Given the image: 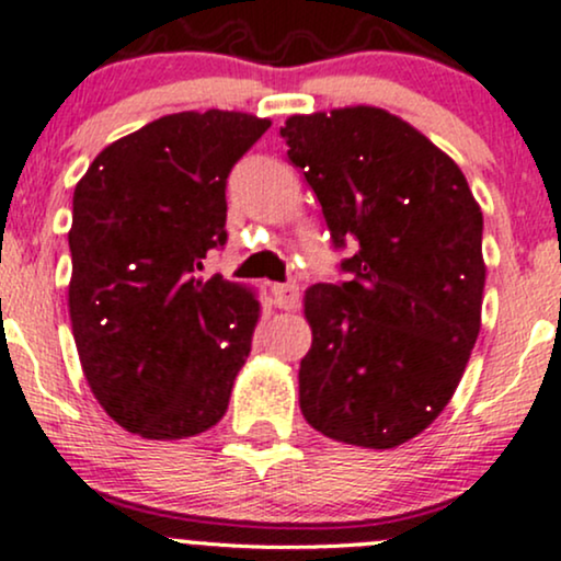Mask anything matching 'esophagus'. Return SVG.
Masks as SVG:
<instances>
[{"mask_svg": "<svg viewBox=\"0 0 561 561\" xmlns=\"http://www.w3.org/2000/svg\"><path fill=\"white\" fill-rule=\"evenodd\" d=\"M268 293H272V300L276 308H285V311H289V308L298 306V287L295 285H272L268 287Z\"/></svg>", "mask_w": 561, "mask_h": 561, "instance_id": "34e87169", "label": "esophagus"}]
</instances>
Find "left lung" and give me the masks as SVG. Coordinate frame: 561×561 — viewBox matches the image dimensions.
<instances>
[{
  "mask_svg": "<svg viewBox=\"0 0 561 561\" xmlns=\"http://www.w3.org/2000/svg\"><path fill=\"white\" fill-rule=\"evenodd\" d=\"M302 171L347 282L306 289L300 411L332 440L396 448L446 409L480 334L482 214L465 173L382 107L289 115Z\"/></svg>",
  "mask_w": 561,
  "mask_h": 561,
  "instance_id": "1",
  "label": "left lung"
}]
</instances>
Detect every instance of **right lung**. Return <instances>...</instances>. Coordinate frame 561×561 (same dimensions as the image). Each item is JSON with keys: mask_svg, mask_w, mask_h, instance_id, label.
Segmentation results:
<instances>
[{"mask_svg": "<svg viewBox=\"0 0 561 561\" xmlns=\"http://www.w3.org/2000/svg\"><path fill=\"white\" fill-rule=\"evenodd\" d=\"M268 118L173 113L107 145L73 192L68 308L89 388L147 440L227 414L253 343V289L199 276L227 242V176Z\"/></svg>", "mask_w": 561, "mask_h": 561, "instance_id": "obj_1", "label": "right lung"}]
</instances>
